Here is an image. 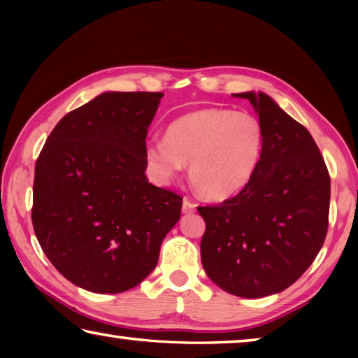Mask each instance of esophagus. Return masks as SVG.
Instances as JSON below:
<instances>
[{"label":"esophagus","mask_w":358,"mask_h":358,"mask_svg":"<svg viewBox=\"0 0 358 358\" xmlns=\"http://www.w3.org/2000/svg\"><path fill=\"white\" fill-rule=\"evenodd\" d=\"M181 211H183L185 215H189V213H194L196 211V203H192L189 199H185L183 201V207H181Z\"/></svg>","instance_id":"obj_1"}]
</instances>
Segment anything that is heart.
Returning a JSON list of instances; mask_svg holds the SVG:
<instances>
[{
  "label": "heart",
  "mask_w": 358,
  "mask_h": 358,
  "mask_svg": "<svg viewBox=\"0 0 358 358\" xmlns=\"http://www.w3.org/2000/svg\"><path fill=\"white\" fill-rule=\"evenodd\" d=\"M264 128L251 113L207 107L167 124L164 138L145 145V161L157 181L167 183L187 166L194 189L207 201L237 196L262 159Z\"/></svg>",
  "instance_id": "obj_1"
}]
</instances>
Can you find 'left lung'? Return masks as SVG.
Segmentation results:
<instances>
[{
    "label": "left lung",
    "instance_id": "left-lung-1",
    "mask_svg": "<svg viewBox=\"0 0 358 358\" xmlns=\"http://www.w3.org/2000/svg\"><path fill=\"white\" fill-rule=\"evenodd\" d=\"M251 102L265 141L243 191L199 207L207 276L226 292L260 299L282 292L305 273L329 229L330 177L310 132L268 94H232Z\"/></svg>",
    "mask_w": 358,
    "mask_h": 358
}]
</instances>
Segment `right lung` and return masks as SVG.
<instances>
[{
	"label": "right lung",
	"instance_id": "add662e5",
	"mask_svg": "<svg viewBox=\"0 0 358 358\" xmlns=\"http://www.w3.org/2000/svg\"><path fill=\"white\" fill-rule=\"evenodd\" d=\"M162 96H96L59 120L36 161V237L59 273L90 292L141 284L180 220L183 199L145 175V138Z\"/></svg>",
	"mask_w": 358,
	"mask_h": 358
}]
</instances>
